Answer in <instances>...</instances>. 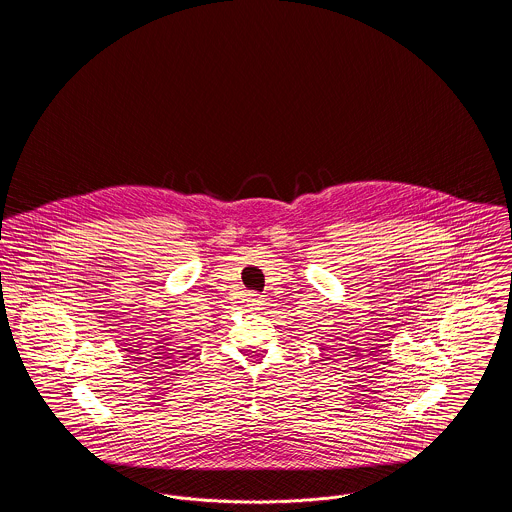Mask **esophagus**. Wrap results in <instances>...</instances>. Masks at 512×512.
<instances>
[{"label": "esophagus", "mask_w": 512, "mask_h": 512, "mask_svg": "<svg viewBox=\"0 0 512 512\" xmlns=\"http://www.w3.org/2000/svg\"><path fill=\"white\" fill-rule=\"evenodd\" d=\"M245 303H247L249 307H253V309H261V305H263V295H259L257 292H249L247 293V297H245Z\"/></svg>", "instance_id": "1"}]
</instances>
